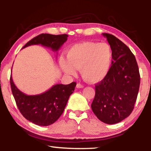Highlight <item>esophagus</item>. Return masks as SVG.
<instances>
[{"instance_id": "1", "label": "esophagus", "mask_w": 151, "mask_h": 151, "mask_svg": "<svg viewBox=\"0 0 151 151\" xmlns=\"http://www.w3.org/2000/svg\"><path fill=\"white\" fill-rule=\"evenodd\" d=\"M83 87H84V86L83 85H81V83H77V84H76V88H83Z\"/></svg>"}]
</instances>
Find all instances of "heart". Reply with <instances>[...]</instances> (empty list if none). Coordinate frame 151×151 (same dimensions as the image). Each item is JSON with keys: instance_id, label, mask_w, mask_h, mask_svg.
<instances>
[{"instance_id": "b5f03b06", "label": "heart", "mask_w": 151, "mask_h": 151, "mask_svg": "<svg viewBox=\"0 0 151 151\" xmlns=\"http://www.w3.org/2000/svg\"><path fill=\"white\" fill-rule=\"evenodd\" d=\"M66 58L59 60L60 67L69 75L81 70L82 77L90 83L101 82L108 75L112 60V50L107 43L86 41L71 47Z\"/></svg>"}]
</instances>
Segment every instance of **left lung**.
Returning a JSON list of instances; mask_svg holds the SVG:
<instances>
[{"label":"left lung","mask_w":151,"mask_h":151,"mask_svg":"<svg viewBox=\"0 0 151 151\" xmlns=\"http://www.w3.org/2000/svg\"><path fill=\"white\" fill-rule=\"evenodd\" d=\"M112 50L111 70L95 86L91 108L100 121L118 123L129 116L134 109L140 86V74L134 55L114 35L103 33Z\"/></svg>","instance_id":"8db88e82"}]
</instances>
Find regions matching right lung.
Listing matches in <instances>:
<instances>
[{
	"label": "right lung",
	"instance_id": "obj_1",
	"mask_svg": "<svg viewBox=\"0 0 151 151\" xmlns=\"http://www.w3.org/2000/svg\"><path fill=\"white\" fill-rule=\"evenodd\" d=\"M68 37L66 34H41L33 38L22 48L30 45H41L57 52L67 40ZM10 82L12 94L20 113L28 121L39 126H48L59 119L76 85L75 82L69 85L57 84L43 93L27 95L17 88L12 76Z\"/></svg>",
	"mask_w": 151,
	"mask_h": 151
}]
</instances>
